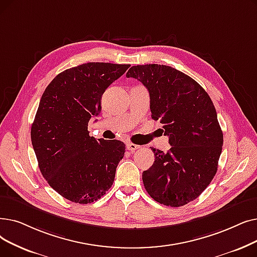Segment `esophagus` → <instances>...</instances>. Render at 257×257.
Returning a JSON list of instances; mask_svg holds the SVG:
<instances>
[{
  "label": "esophagus",
  "instance_id": "obj_1",
  "mask_svg": "<svg viewBox=\"0 0 257 257\" xmlns=\"http://www.w3.org/2000/svg\"><path fill=\"white\" fill-rule=\"evenodd\" d=\"M141 146H139V145H136V144H132V143H129L127 144V150L131 151V152H135L136 150L140 149Z\"/></svg>",
  "mask_w": 257,
  "mask_h": 257
}]
</instances>
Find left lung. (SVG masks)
Instances as JSON below:
<instances>
[{"instance_id": "left-lung-1", "label": "left lung", "mask_w": 257, "mask_h": 257, "mask_svg": "<svg viewBox=\"0 0 257 257\" xmlns=\"http://www.w3.org/2000/svg\"><path fill=\"white\" fill-rule=\"evenodd\" d=\"M126 76L148 89L151 116L171 145L167 152L151 148L155 161L143 172L145 189L165 206L190 203L217 171L224 139L213 103L192 77L170 66H132Z\"/></svg>"}]
</instances>
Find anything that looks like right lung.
I'll return each mask as SVG.
<instances>
[{
  "mask_svg": "<svg viewBox=\"0 0 257 257\" xmlns=\"http://www.w3.org/2000/svg\"><path fill=\"white\" fill-rule=\"evenodd\" d=\"M130 65L86 63L59 73L44 91L31 126L39 168L49 186L76 204H90L112 186L125 154L117 140H95L88 122L101 112L109 85Z\"/></svg>",
  "mask_w": 257,
  "mask_h": 257,
  "instance_id": "1",
  "label": "right lung"
}]
</instances>
